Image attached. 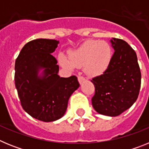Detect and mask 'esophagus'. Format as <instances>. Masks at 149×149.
<instances>
[{
  "label": "esophagus",
  "instance_id": "1",
  "mask_svg": "<svg viewBox=\"0 0 149 149\" xmlns=\"http://www.w3.org/2000/svg\"><path fill=\"white\" fill-rule=\"evenodd\" d=\"M77 78H78V81H79V83H80V84H82L84 81H86V78H85L84 77H83V76H81V75L78 76V77H77Z\"/></svg>",
  "mask_w": 149,
  "mask_h": 149
}]
</instances>
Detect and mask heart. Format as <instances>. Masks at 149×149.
Listing matches in <instances>:
<instances>
[{"mask_svg":"<svg viewBox=\"0 0 149 149\" xmlns=\"http://www.w3.org/2000/svg\"><path fill=\"white\" fill-rule=\"evenodd\" d=\"M112 49L104 41L87 40L78 48L69 52L68 59L63 55L59 56L63 67L74 69L84 66L85 73L89 76L100 75L108 68L112 59Z\"/></svg>","mask_w":149,"mask_h":149,"instance_id":"b5f03b06","label":"heart"}]
</instances>
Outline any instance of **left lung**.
Returning <instances> with one entry per match:
<instances>
[{
    "label": "left lung",
    "instance_id": "obj_1",
    "mask_svg": "<svg viewBox=\"0 0 149 149\" xmlns=\"http://www.w3.org/2000/svg\"><path fill=\"white\" fill-rule=\"evenodd\" d=\"M110 42L114 53L108 68L91 80L95 86L92 104L98 113L117 116L137 99L141 72L136 52L125 41L113 38Z\"/></svg>",
    "mask_w": 149,
    "mask_h": 149
}]
</instances>
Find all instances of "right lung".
Returning <instances> with one entry per match:
<instances>
[{"label": "right lung", "instance_id": "obj_1", "mask_svg": "<svg viewBox=\"0 0 149 149\" xmlns=\"http://www.w3.org/2000/svg\"><path fill=\"white\" fill-rule=\"evenodd\" d=\"M58 44L54 39H34L24 46L15 60V84L21 104L29 115L45 122L63 116L70 96L80 86L76 76L58 75L57 60L51 54Z\"/></svg>", "mask_w": 149, "mask_h": 149}]
</instances>
